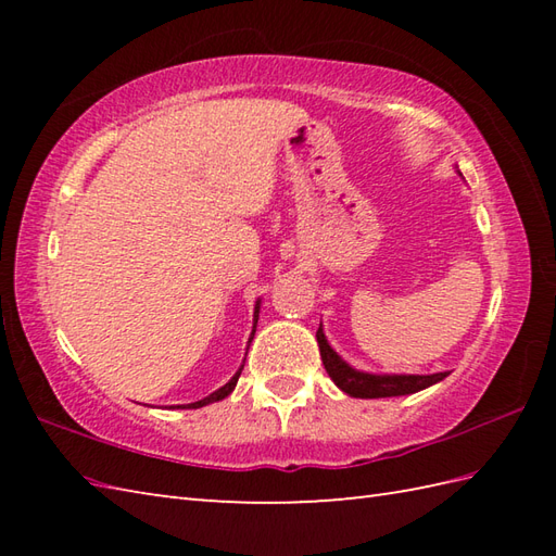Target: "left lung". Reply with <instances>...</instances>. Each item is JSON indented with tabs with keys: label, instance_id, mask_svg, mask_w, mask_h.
<instances>
[{
	"label": "left lung",
	"instance_id": "left-lung-1",
	"mask_svg": "<svg viewBox=\"0 0 556 556\" xmlns=\"http://www.w3.org/2000/svg\"><path fill=\"white\" fill-rule=\"evenodd\" d=\"M460 174V172H458ZM317 346L327 375L341 392L353 399H387V396H406L416 394L420 389H428L437 382H442L448 372H432V375H377L356 370L349 365L339 353L329 346V341L323 332V325L317 329Z\"/></svg>",
	"mask_w": 556,
	"mask_h": 556
}]
</instances>
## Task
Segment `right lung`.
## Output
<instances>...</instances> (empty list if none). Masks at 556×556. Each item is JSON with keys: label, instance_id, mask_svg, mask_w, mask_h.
<instances>
[{"label": "right lung", "instance_id": "right-lung-1", "mask_svg": "<svg viewBox=\"0 0 556 556\" xmlns=\"http://www.w3.org/2000/svg\"><path fill=\"white\" fill-rule=\"evenodd\" d=\"M257 315H260V299L255 301V313H253V332H251V339H248V346H251V341H253V337H255V325H257ZM245 353H248V349H245ZM241 370H243V365L239 370H236V375L231 377V380L224 384V387H219L217 392H212V394H207L205 399H200V401H193V404H184V406H174V408H203V406H207V404H215V401H222L224 396H229L231 392H233V387H236V382H239V375H241Z\"/></svg>", "mask_w": 556, "mask_h": 556}]
</instances>
